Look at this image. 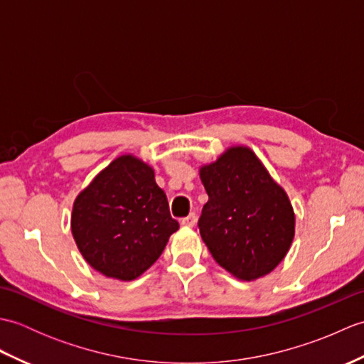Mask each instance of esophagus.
Segmentation results:
<instances>
[{
    "label": "esophagus",
    "mask_w": 364,
    "mask_h": 364,
    "mask_svg": "<svg viewBox=\"0 0 364 364\" xmlns=\"http://www.w3.org/2000/svg\"><path fill=\"white\" fill-rule=\"evenodd\" d=\"M197 223V215L192 213V214H189L188 218H184V219H181V225L183 227H194Z\"/></svg>",
    "instance_id": "esophagus-1"
}]
</instances>
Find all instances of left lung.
<instances>
[{
    "label": "left lung",
    "instance_id": "8db88e82",
    "mask_svg": "<svg viewBox=\"0 0 364 364\" xmlns=\"http://www.w3.org/2000/svg\"><path fill=\"white\" fill-rule=\"evenodd\" d=\"M208 194L200 235L219 266L252 282L280 264L296 233L289 197L245 145L230 146L200 167Z\"/></svg>",
    "mask_w": 364,
    "mask_h": 364
}]
</instances>
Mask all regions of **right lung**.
<instances>
[{
    "mask_svg": "<svg viewBox=\"0 0 364 364\" xmlns=\"http://www.w3.org/2000/svg\"><path fill=\"white\" fill-rule=\"evenodd\" d=\"M72 235L97 272L120 282L141 277L180 228L154 170L133 154L105 167L75 198Z\"/></svg>",
    "mask_w": 364,
    "mask_h": 364,
    "instance_id": "1",
    "label": "right lung"
}]
</instances>
